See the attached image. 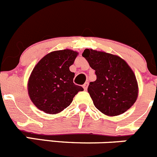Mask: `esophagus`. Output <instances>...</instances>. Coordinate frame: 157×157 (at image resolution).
Returning <instances> with one entry per match:
<instances>
[{
    "mask_svg": "<svg viewBox=\"0 0 157 157\" xmlns=\"http://www.w3.org/2000/svg\"><path fill=\"white\" fill-rule=\"evenodd\" d=\"M87 86H88V82H87V83H84V84H83V89H84V90H85L87 89Z\"/></svg>",
    "mask_w": 157,
    "mask_h": 157,
    "instance_id": "obj_1",
    "label": "esophagus"
}]
</instances>
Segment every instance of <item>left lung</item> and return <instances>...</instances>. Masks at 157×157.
Segmentation results:
<instances>
[{"mask_svg": "<svg viewBox=\"0 0 157 157\" xmlns=\"http://www.w3.org/2000/svg\"><path fill=\"white\" fill-rule=\"evenodd\" d=\"M82 56L97 76L87 88L94 106L108 116L119 115L129 109L137 99L139 87L128 63L118 56L91 49H84Z\"/></svg>", "mask_w": 157, "mask_h": 157, "instance_id": "obj_1", "label": "left lung"}]
</instances>
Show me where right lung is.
<instances>
[{
    "label": "right lung",
    "mask_w": 157,
    "mask_h": 157,
    "mask_svg": "<svg viewBox=\"0 0 157 157\" xmlns=\"http://www.w3.org/2000/svg\"><path fill=\"white\" fill-rule=\"evenodd\" d=\"M78 52L71 49L53 51L36 64L28 82L29 98L35 105L47 114H57L71 104L79 91L74 83L75 74L70 70Z\"/></svg>",
    "instance_id": "right-lung-1"
}]
</instances>
